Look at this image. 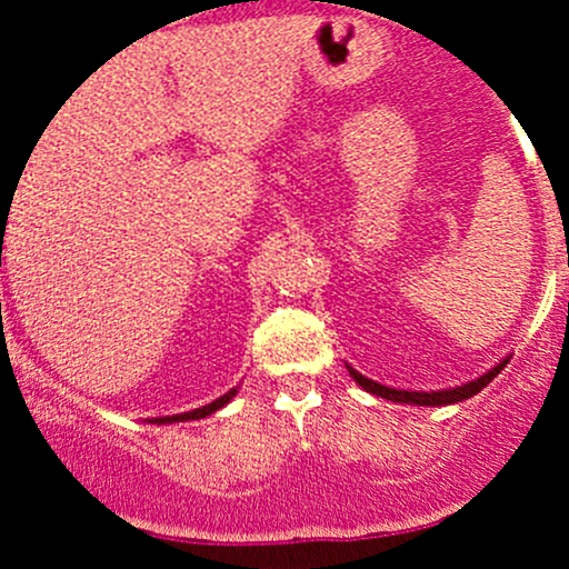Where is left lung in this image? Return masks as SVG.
Masks as SVG:
<instances>
[{"instance_id": "1", "label": "left lung", "mask_w": 569, "mask_h": 569, "mask_svg": "<svg viewBox=\"0 0 569 569\" xmlns=\"http://www.w3.org/2000/svg\"><path fill=\"white\" fill-rule=\"evenodd\" d=\"M509 363V358H503L501 363L492 366L487 375H481L479 380H470L465 382V386H457V388H443V391H401V388H388V386H380V382L369 380V377H363L360 371H355L352 366H347L349 375H352V380L358 382L363 391L375 393V396H382V399L388 401H399V405H421V407H440V405H457V401L462 399H470V396H476L481 391L485 386H490L492 377L501 375L503 366Z\"/></svg>"}]
</instances>
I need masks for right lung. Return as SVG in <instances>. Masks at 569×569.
I'll return each instance as SVG.
<instances>
[{"mask_svg":"<svg viewBox=\"0 0 569 569\" xmlns=\"http://www.w3.org/2000/svg\"><path fill=\"white\" fill-rule=\"evenodd\" d=\"M233 396H237V388H231V391L228 393H222L220 399H214L211 401V405H203V407H198V410H189V412H178V416H164V418H157V421H151V423H176V421H198V418H206V416H211V412H217L220 410V407H226L228 401L233 399Z\"/></svg>","mask_w":569,"mask_h":569,"instance_id":"right-lung-1","label":"right lung"}]
</instances>
